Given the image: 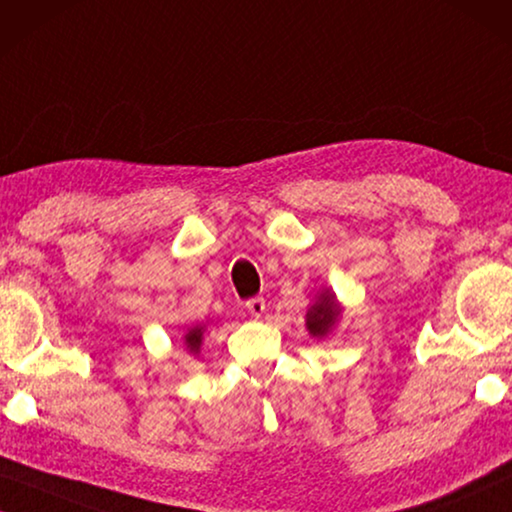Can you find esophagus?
<instances>
[{
  "label": "esophagus",
  "instance_id": "34e87169",
  "mask_svg": "<svg viewBox=\"0 0 512 512\" xmlns=\"http://www.w3.org/2000/svg\"><path fill=\"white\" fill-rule=\"evenodd\" d=\"M246 311L250 315H255V318H262L264 311H266V301L262 297H253L246 301Z\"/></svg>",
  "mask_w": 512,
  "mask_h": 512
}]
</instances>
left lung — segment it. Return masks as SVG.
Segmentation results:
<instances>
[{
    "instance_id": "1",
    "label": "left lung",
    "mask_w": 512,
    "mask_h": 512,
    "mask_svg": "<svg viewBox=\"0 0 512 512\" xmlns=\"http://www.w3.org/2000/svg\"><path fill=\"white\" fill-rule=\"evenodd\" d=\"M338 318V306L334 297L329 292H325L320 297L318 304L311 306V311L306 315V327L311 331L313 336H325L327 331L331 329Z\"/></svg>"
}]
</instances>
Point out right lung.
<instances>
[{
  "instance_id": "right-lung-1",
  "label": "right lung",
  "mask_w": 512,
  "mask_h": 512,
  "mask_svg": "<svg viewBox=\"0 0 512 512\" xmlns=\"http://www.w3.org/2000/svg\"><path fill=\"white\" fill-rule=\"evenodd\" d=\"M201 336H204V329H201V327H194V329H190V331H187V334H185V345H187V350L194 352V355H197V352H199Z\"/></svg>"
}]
</instances>
